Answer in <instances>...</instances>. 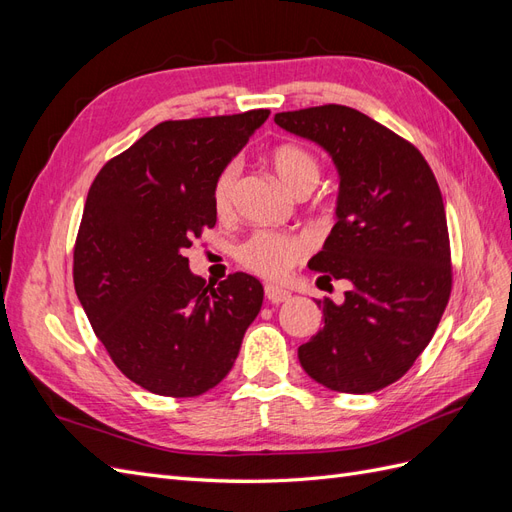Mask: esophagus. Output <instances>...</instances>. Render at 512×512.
I'll use <instances>...</instances> for the list:
<instances>
[{"label":"esophagus","instance_id":"obj_1","mask_svg":"<svg viewBox=\"0 0 512 512\" xmlns=\"http://www.w3.org/2000/svg\"><path fill=\"white\" fill-rule=\"evenodd\" d=\"M265 297H267L269 303H284V301H288V299L292 297V294H290V290H286V288L267 284V286H265Z\"/></svg>","mask_w":512,"mask_h":512}]
</instances>
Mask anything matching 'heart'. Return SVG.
I'll return each mask as SVG.
<instances>
[{
  "label": "heart",
  "instance_id": "1",
  "mask_svg": "<svg viewBox=\"0 0 512 512\" xmlns=\"http://www.w3.org/2000/svg\"><path fill=\"white\" fill-rule=\"evenodd\" d=\"M269 164L273 173L284 183V188L294 196L309 194L320 179V164L305 147L299 145H280L271 151ZM237 185V166H226L213 185V207L218 213H228L235 198ZM307 247L303 239L294 235H282V232H256L239 247L241 265L250 271L280 280L297 262L305 256Z\"/></svg>",
  "mask_w": 512,
  "mask_h": 512
}]
</instances>
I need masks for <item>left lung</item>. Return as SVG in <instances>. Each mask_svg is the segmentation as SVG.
<instances>
[{"label":"left lung","mask_w":512,"mask_h":512,"mask_svg":"<svg viewBox=\"0 0 512 512\" xmlns=\"http://www.w3.org/2000/svg\"><path fill=\"white\" fill-rule=\"evenodd\" d=\"M273 121L327 151L339 177L335 226L309 269L350 286L342 303L316 301L324 324L299 348L301 367L331 391L374 393L427 348L451 294L438 181L421 151L350 106Z\"/></svg>","instance_id":"left-lung-1"}]
</instances>
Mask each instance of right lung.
I'll use <instances>...</instances> for the list:
<instances>
[{"instance_id": "1", "label": "right lung", "mask_w": 512, "mask_h": 512, "mask_svg": "<svg viewBox=\"0 0 512 512\" xmlns=\"http://www.w3.org/2000/svg\"><path fill=\"white\" fill-rule=\"evenodd\" d=\"M271 111L164 121L91 183L74 247V290L113 363L166 397H196L235 365L262 284H207L185 247L215 226L213 185Z\"/></svg>"}]
</instances>
